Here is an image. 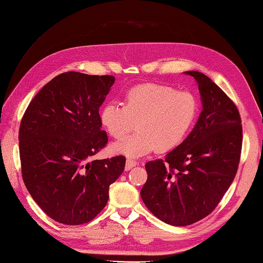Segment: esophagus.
I'll use <instances>...</instances> for the list:
<instances>
[{"mask_svg": "<svg viewBox=\"0 0 263 263\" xmlns=\"http://www.w3.org/2000/svg\"><path fill=\"white\" fill-rule=\"evenodd\" d=\"M136 164H137V162L135 161V160H133V159H127L126 165H125V170L128 171V170H130L133 168V166H135Z\"/></svg>", "mask_w": 263, "mask_h": 263, "instance_id": "34e87169", "label": "esophagus"}]
</instances>
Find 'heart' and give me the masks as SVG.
I'll list each match as a JSON object with an SVG mask.
<instances>
[{
	"label": "heart",
	"mask_w": 263,
	"mask_h": 263,
	"mask_svg": "<svg viewBox=\"0 0 263 263\" xmlns=\"http://www.w3.org/2000/svg\"><path fill=\"white\" fill-rule=\"evenodd\" d=\"M198 114V102L192 93L172 86L146 83L126 92L124 104L107 102L100 121L110 137L122 139L137 123L136 134L116 142L112 151L130 158L154 150L168 153L185 140Z\"/></svg>",
	"instance_id": "heart-1"
}]
</instances>
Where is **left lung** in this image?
<instances>
[{
	"mask_svg": "<svg viewBox=\"0 0 263 263\" xmlns=\"http://www.w3.org/2000/svg\"><path fill=\"white\" fill-rule=\"evenodd\" d=\"M185 73L198 84L201 115L178 148L145 164L148 178L140 191L148 210L173 226L192 225L215 210L235 179L242 146L235 103L208 76Z\"/></svg>",
	"mask_w": 263,
	"mask_h": 263,
	"instance_id": "1",
	"label": "left lung"
}]
</instances>
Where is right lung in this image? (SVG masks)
<instances>
[{
  "mask_svg": "<svg viewBox=\"0 0 263 263\" xmlns=\"http://www.w3.org/2000/svg\"><path fill=\"white\" fill-rule=\"evenodd\" d=\"M114 81L113 76L61 73L35 95L23 115V181L39 208L61 224L92 220L125 169L124 156L91 161L108 141L99 110Z\"/></svg>",
  "mask_w": 263,
  "mask_h": 263,
  "instance_id": "right-lung-1",
  "label": "right lung"
}]
</instances>
